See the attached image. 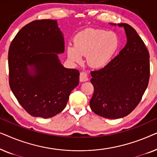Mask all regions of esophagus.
<instances>
[{
    "label": "esophagus",
    "instance_id": "esophagus-1",
    "mask_svg": "<svg viewBox=\"0 0 157 157\" xmlns=\"http://www.w3.org/2000/svg\"><path fill=\"white\" fill-rule=\"evenodd\" d=\"M79 78H80L81 82H85V81H87L88 80H89L87 74L86 72H81L80 74V76H79Z\"/></svg>",
    "mask_w": 157,
    "mask_h": 157
}]
</instances>
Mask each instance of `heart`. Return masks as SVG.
<instances>
[{
    "label": "heart",
    "mask_w": 157,
    "mask_h": 157,
    "mask_svg": "<svg viewBox=\"0 0 157 157\" xmlns=\"http://www.w3.org/2000/svg\"><path fill=\"white\" fill-rule=\"evenodd\" d=\"M120 46L119 36L113 31L99 29H86L74 38V46L66 48L68 58L74 63H81L82 56L87 63L100 69L110 63Z\"/></svg>",
    "instance_id": "heart-1"
}]
</instances>
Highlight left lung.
Segmentation results:
<instances>
[{
	"label": "left lung",
	"instance_id": "left-lung-1",
	"mask_svg": "<svg viewBox=\"0 0 157 157\" xmlns=\"http://www.w3.org/2000/svg\"><path fill=\"white\" fill-rule=\"evenodd\" d=\"M118 25L125 30L126 46L106 66L91 72L94 92L90 107L96 114L111 119L126 117L136 108L150 75L149 51L142 39L128 24Z\"/></svg>",
	"mask_w": 157,
	"mask_h": 157
}]
</instances>
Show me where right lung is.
Instances as JSON below:
<instances>
[{
	"instance_id": "right-lung-1",
	"label": "right lung",
	"mask_w": 157,
	"mask_h": 157,
	"mask_svg": "<svg viewBox=\"0 0 157 157\" xmlns=\"http://www.w3.org/2000/svg\"><path fill=\"white\" fill-rule=\"evenodd\" d=\"M64 38L57 21H32L20 30L8 51L10 89L30 115L53 117L65 109L79 71L66 68L59 59Z\"/></svg>"
}]
</instances>
